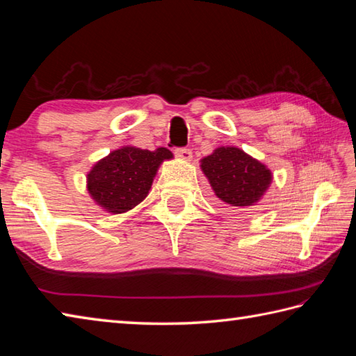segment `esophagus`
Instances as JSON below:
<instances>
[{
    "mask_svg": "<svg viewBox=\"0 0 356 356\" xmlns=\"http://www.w3.org/2000/svg\"><path fill=\"white\" fill-rule=\"evenodd\" d=\"M174 154H176L179 159H184V161H191L193 153L190 148H185V147H180L174 149Z\"/></svg>",
    "mask_w": 356,
    "mask_h": 356,
    "instance_id": "obj_1",
    "label": "esophagus"
}]
</instances>
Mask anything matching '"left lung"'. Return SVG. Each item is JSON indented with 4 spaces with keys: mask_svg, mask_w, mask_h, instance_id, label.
<instances>
[{
    "mask_svg": "<svg viewBox=\"0 0 356 356\" xmlns=\"http://www.w3.org/2000/svg\"><path fill=\"white\" fill-rule=\"evenodd\" d=\"M216 195L228 207H251L270 184V171L234 147L217 148L202 161Z\"/></svg>",
    "mask_w": 356,
    "mask_h": 356,
    "instance_id": "8db88e82",
    "label": "left lung"
}]
</instances>
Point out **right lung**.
Instances as JSON below:
<instances>
[{
	"label": "right lung",
	"instance_id": "add662e5",
	"mask_svg": "<svg viewBox=\"0 0 356 356\" xmlns=\"http://www.w3.org/2000/svg\"><path fill=\"white\" fill-rule=\"evenodd\" d=\"M170 149L125 147L97 162L88 174V191L102 208L120 214L147 197L157 166L171 159Z\"/></svg>",
	"mask_w": 356,
	"mask_h": 356
}]
</instances>
